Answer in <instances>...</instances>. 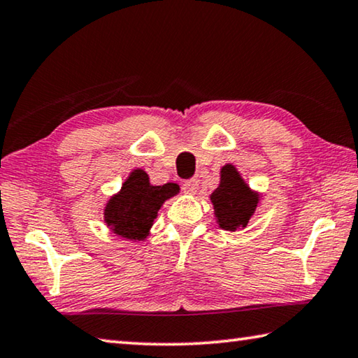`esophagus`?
Wrapping results in <instances>:
<instances>
[{
	"mask_svg": "<svg viewBox=\"0 0 358 358\" xmlns=\"http://www.w3.org/2000/svg\"><path fill=\"white\" fill-rule=\"evenodd\" d=\"M198 187H199L198 179H189V180H184L182 190L185 193H189V195H195V193L198 192Z\"/></svg>",
	"mask_w": 358,
	"mask_h": 358,
	"instance_id": "obj_1",
	"label": "esophagus"
}]
</instances>
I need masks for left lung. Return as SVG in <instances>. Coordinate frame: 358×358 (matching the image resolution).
Instances as JSON below:
<instances>
[{"mask_svg":"<svg viewBox=\"0 0 358 358\" xmlns=\"http://www.w3.org/2000/svg\"><path fill=\"white\" fill-rule=\"evenodd\" d=\"M220 174V185L210 195L217 222L227 231L245 228L258 206V193L250 190L233 165H224Z\"/></svg>","mask_w":358,"mask_h":358,"instance_id":"1","label":"left lung"}]
</instances>
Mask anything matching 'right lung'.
<instances>
[{"label":"right lung","mask_w":358,"mask_h":358,"mask_svg":"<svg viewBox=\"0 0 358 358\" xmlns=\"http://www.w3.org/2000/svg\"><path fill=\"white\" fill-rule=\"evenodd\" d=\"M179 192L178 184L150 185L148 174L135 169L121 187L117 195L105 206V223L113 233L130 241H143L168 198Z\"/></svg>","instance_id":"1"}]
</instances>
